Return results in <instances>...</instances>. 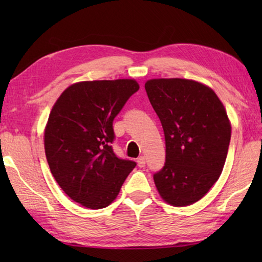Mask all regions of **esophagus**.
<instances>
[{
  "label": "esophagus",
  "mask_w": 262,
  "mask_h": 262,
  "mask_svg": "<svg viewBox=\"0 0 262 262\" xmlns=\"http://www.w3.org/2000/svg\"><path fill=\"white\" fill-rule=\"evenodd\" d=\"M137 165L140 167H144L145 166V158L143 156H140L137 158Z\"/></svg>",
  "instance_id": "esophagus-1"
}]
</instances>
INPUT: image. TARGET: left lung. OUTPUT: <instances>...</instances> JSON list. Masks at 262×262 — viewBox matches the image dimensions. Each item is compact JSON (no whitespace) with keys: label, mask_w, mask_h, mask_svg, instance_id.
<instances>
[{"label":"left lung","mask_w":262,"mask_h":262,"mask_svg":"<svg viewBox=\"0 0 262 262\" xmlns=\"http://www.w3.org/2000/svg\"><path fill=\"white\" fill-rule=\"evenodd\" d=\"M165 135V164L154 174L168 205H193L209 192L223 171L231 122L219 96L186 78H151L144 84Z\"/></svg>","instance_id":"1"}]
</instances>
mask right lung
Wrapping results in <instances>:
<instances>
[{
	"mask_svg": "<svg viewBox=\"0 0 262 262\" xmlns=\"http://www.w3.org/2000/svg\"><path fill=\"white\" fill-rule=\"evenodd\" d=\"M140 85L133 78L83 81L62 92L48 117L43 145L51 172L89 209L110 206L136 163L115 156L113 120Z\"/></svg>",
	"mask_w": 262,
	"mask_h": 262,
	"instance_id": "1",
	"label": "right lung"
}]
</instances>
